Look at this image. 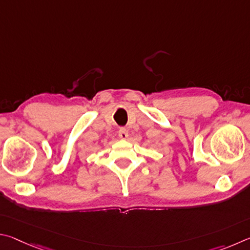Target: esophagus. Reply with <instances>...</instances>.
<instances>
[{"label": "esophagus", "instance_id": "34e87169", "mask_svg": "<svg viewBox=\"0 0 250 250\" xmlns=\"http://www.w3.org/2000/svg\"><path fill=\"white\" fill-rule=\"evenodd\" d=\"M118 137H120L121 139H126L128 137V132L127 129H126L125 127H121L120 129H118Z\"/></svg>", "mask_w": 250, "mask_h": 250}]
</instances>
